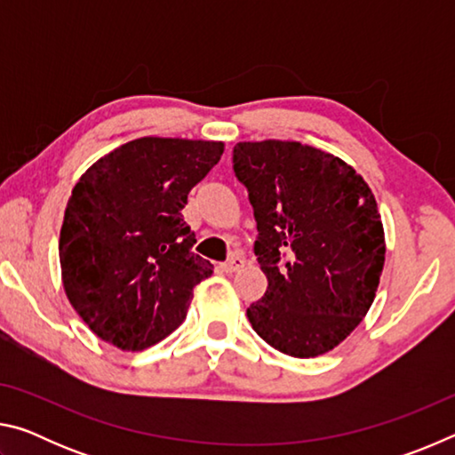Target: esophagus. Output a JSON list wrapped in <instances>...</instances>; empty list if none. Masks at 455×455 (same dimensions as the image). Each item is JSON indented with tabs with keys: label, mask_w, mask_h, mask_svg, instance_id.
Here are the masks:
<instances>
[{
	"label": "esophagus",
	"mask_w": 455,
	"mask_h": 455,
	"mask_svg": "<svg viewBox=\"0 0 455 455\" xmlns=\"http://www.w3.org/2000/svg\"><path fill=\"white\" fill-rule=\"evenodd\" d=\"M244 265H246L244 257L233 255V257L227 260V263H222V271H225V273H236V271H241V268H244Z\"/></svg>",
	"instance_id": "1"
}]
</instances>
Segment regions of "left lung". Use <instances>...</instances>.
I'll return each instance as SVG.
<instances>
[{"label":"left lung","mask_w":455,"mask_h":455,"mask_svg":"<svg viewBox=\"0 0 455 455\" xmlns=\"http://www.w3.org/2000/svg\"><path fill=\"white\" fill-rule=\"evenodd\" d=\"M233 168L249 190L268 281L246 309L252 329L291 357L335 349L379 287L385 233L371 188L341 158L292 140L238 142Z\"/></svg>","instance_id":"obj_1"}]
</instances>
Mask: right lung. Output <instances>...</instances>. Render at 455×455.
<instances>
[{"instance_id": "right-lung-1", "label": "right lung", "mask_w": 455, "mask_h": 455, "mask_svg": "<svg viewBox=\"0 0 455 455\" xmlns=\"http://www.w3.org/2000/svg\"><path fill=\"white\" fill-rule=\"evenodd\" d=\"M222 152V142L144 136L76 182L60 230L61 283L102 341L142 351L187 319L212 265L192 252L196 236L180 211Z\"/></svg>"}]
</instances>
